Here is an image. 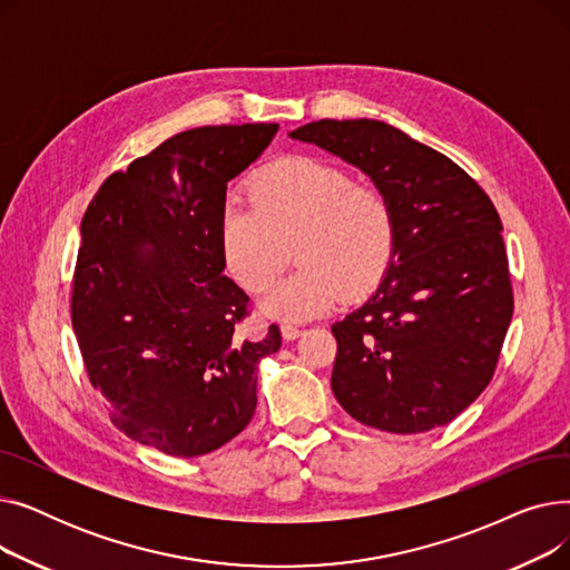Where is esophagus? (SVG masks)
I'll return each instance as SVG.
<instances>
[{
	"mask_svg": "<svg viewBox=\"0 0 570 570\" xmlns=\"http://www.w3.org/2000/svg\"><path fill=\"white\" fill-rule=\"evenodd\" d=\"M301 327L297 325H293V323H282V337L286 340V342H293V340H297L301 337Z\"/></svg>",
	"mask_w": 570,
	"mask_h": 570,
	"instance_id": "obj_1",
	"label": "esophagus"
}]
</instances>
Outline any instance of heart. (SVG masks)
Returning <instances> with one entry per match:
<instances>
[{"label": "heart", "instance_id": "heart-1", "mask_svg": "<svg viewBox=\"0 0 570 570\" xmlns=\"http://www.w3.org/2000/svg\"><path fill=\"white\" fill-rule=\"evenodd\" d=\"M252 200L224 207L219 247L230 277L249 293L273 284L295 247L301 267L261 301L269 318L321 316L342 293L367 291L391 258V200L333 161L291 157L269 166L252 185Z\"/></svg>", "mask_w": 570, "mask_h": 570}]
</instances>
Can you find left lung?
<instances>
[{
	"mask_svg": "<svg viewBox=\"0 0 570 570\" xmlns=\"http://www.w3.org/2000/svg\"><path fill=\"white\" fill-rule=\"evenodd\" d=\"M291 138L367 173L393 207L391 265L333 325L337 402L381 432L448 425L492 381L513 318L497 207L455 161L379 119H318Z\"/></svg>",
	"mask_w": 570,
	"mask_h": 570,
	"instance_id": "1",
	"label": "left lung"
}]
</instances>
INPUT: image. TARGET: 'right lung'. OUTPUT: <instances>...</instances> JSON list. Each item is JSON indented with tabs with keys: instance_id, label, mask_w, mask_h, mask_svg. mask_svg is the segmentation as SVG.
Masks as SVG:
<instances>
[{
	"instance_id": "1",
	"label": "right lung",
	"mask_w": 570,
	"mask_h": 570,
	"mask_svg": "<svg viewBox=\"0 0 570 570\" xmlns=\"http://www.w3.org/2000/svg\"><path fill=\"white\" fill-rule=\"evenodd\" d=\"M279 125L198 127L112 173L80 224L71 318L112 425L175 458L213 453L256 409L261 342L239 335L249 297L224 275L226 187Z\"/></svg>"
}]
</instances>
